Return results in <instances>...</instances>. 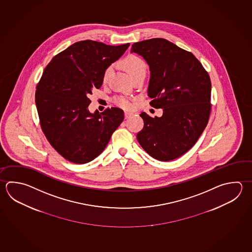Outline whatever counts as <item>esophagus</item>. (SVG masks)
<instances>
[{"instance_id":"esophagus-1","label":"esophagus","mask_w":252,"mask_h":252,"mask_svg":"<svg viewBox=\"0 0 252 252\" xmlns=\"http://www.w3.org/2000/svg\"><path fill=\"white\" fill-rule=\"evenodd\" d=\"M133 115V113H131V112H125V119H129V118H130V117H132Z\"/></svg>"}]
</instances>
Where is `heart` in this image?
I'll list each match as a JSON object with an SVG mask.
<instances>
[{"mask_svg": "<svg viewBox=\"0 0 252 252\" xmlns=\"http://www.w3.org/2000/svg\"><path fill=\"white\" fill-rule=\"evenodd\" d=\"M120 66L128 74L129 76L132 78L138 76H145L147 72V64L144 62L143 58L135 55V54H129L127 56L120 61ZM112 72V66H107L102 74V81L106 82L109 79V76ZM113 102L119 108L124 109H129L132 108V102L128 98L125 96H115L113 98Z\"/></svg>", "mask_w": 252, "mask_h": 252, "instance_id": "1", "label": "heart"}]
</instances>
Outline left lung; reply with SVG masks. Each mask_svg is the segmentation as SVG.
<instances>
[{
    "instance_id": "1",
    "label": "left lung",
    "mask_w": 252,
    "mask_h": 252,
    "mask_svg": "<svg viewBox=\"0 0 252 252\" xmlns=\"http://www.w3.org/2000/svg\"><path fill=\"white\" fill-rule=\"evenodd\" d=\"M151 70L150 105L163 109L160 118L141 113L137 140L149 155L160 161L181 157L194 145L209 122L211 82L199 60L164 38L133 43Z\"/></svg>"
}]
</instances>
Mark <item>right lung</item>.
I'll list each match as a JSON object with an SVG mask.
<instances>
[{
    "instance_id": "1",
    "label": "right lung",
    "mask_w": 252,
    "mask_h": 252,
    "mask_svg": "<svg viewBox=\"0 0 252 252\" xmlns=\"http://www.w3.org/2000/svg\"><path fill=\"white\" fill-rule=\"evenodd\" d=\"M128 46L80 41L58 53L44 68L35 91L40 126L66 160L85 164L94 159L122 123L124 112L119 108L91 114L88 97L102 85L105 68Z\"/></svg>"
}]
</instances>
